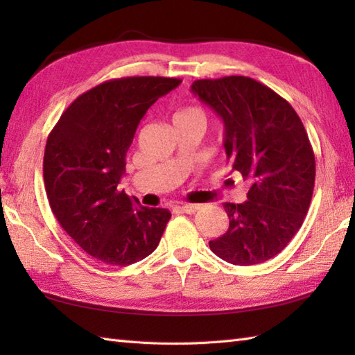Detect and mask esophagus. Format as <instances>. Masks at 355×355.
Listing matches in <instances>:
<instances>
[{
	"label": "esophagus",
	"mask_w": 355,
	"mask_h": 355,
	"mask_svg": "<svg viewBox=\"0 0 355 355\" xmlns=\"http://www.w3.org/2000/svg\"><path fill=\"white\" fill-rule=\"evenodd\" d=\"M178 209L182 210V212H184V214H189V215H192V214L197 212V210H198L200 207H198L197 205H183V206H180Z\"/></svg>",
	"instance_id": "esophagus-1"
}]
</instances>
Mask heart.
Wrapping results in <instances>:
<instances>
[{
  "label": "heart",
  "mask_w": 355,
  "mask_h": 355,
  "mask_svg": "<svg viewBox=\"0 0 355 355\" xmlns=\"http://www.w3.org/2000/svg\"><path fill=\"white\" fill-rule=\"evenodd\" d=\"M201 120V122H206V116L198 107H186L180 110L175 114V122L178 120Z\"/></svg>",
  "instance_id": "1"
}]
</instances>
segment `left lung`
Returning <instances> with one entry per match:
<instances>
[{
    "mask_svg": "<svg viewBox=\"0 0 355 355\" xmlns=\"http://www.w3.org/2000/svg\"><path fill=\"white\" fill-rule=\"evenodd\" d=\"M192 92L223 119L232 171L250 184L243 205L224 202L229 230L210 241V250L233 266L275 258L302 225L314 191L315 158L302 120L247 76L200 79Z\"/></svg>",
    "mask_w": 355,
    "mask_h": 355,
    "instance_id": "obj_1",
    "label": "left lung"
}]
</instances>
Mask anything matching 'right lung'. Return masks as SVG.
<instances>
[{
    "label": "right lung",
    "mask_w": 355,
    "mask_h": 355,
    "mask_svg": "<svg viewBox=\"0 0 355 355\" xmlns=\"http://www.w3.org/2000/svg\"><path fill=\"white\" fill-rule=\"evenodd\" d=\"M182 79L131 76L80 94L49 134L44 183L61 227L82 250L108 266H131L153 253L171 212L140 206L120 191L135 130L158 97Z\"/></svg>",
    "instance_id": "right-lung-1"
}]
</instances>
